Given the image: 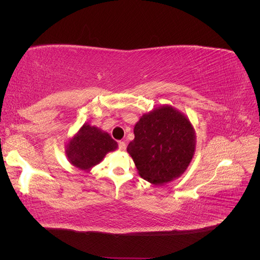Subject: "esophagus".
<instances>
[{"label":"esophagus","mask_w":260,"mask_h":260,"mask_svg":"<svg viewBox=\"0 0 260 260\" xmlns=\"http://www.w3.org/2000/svg\"><path fill=\"white\" fill-rule=\"evenodd\" d=\"M118 148H119V151H124L125 143L123 142V141H119V142H118Z\"/></svg>","instance_id":"obj_1"}]
</instances>
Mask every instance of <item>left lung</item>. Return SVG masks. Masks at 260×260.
<instances>
[{
	"label": "left lung",
	"mask_w": 260,
	"mask_h": 260,
	"mask_svg": "<svg viewBox=\"0 0 260 260\" xmlns=\"http://www.w3.org/2000/svg\"><path fill=\"white\" fill-rule=\"evenodd\" d=\"M195 144L190 120L176 108L164 105L140 118L127 152L141 177L153 184H164L186 170Z\"/></svg>",
	"instance_id": "left-lung-1"
}]
</instances>
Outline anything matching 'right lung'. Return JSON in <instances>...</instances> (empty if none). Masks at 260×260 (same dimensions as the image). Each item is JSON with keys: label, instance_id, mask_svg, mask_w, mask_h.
<instances>
[{"label": "right lung", "instance_id": "obj_1", "mask_svg": "<svg viewBox=\"0 0 260 260\" xmlns=\"http://www.w3.org/2000/svg\"><path fill=\"white\" fill-rule=\"evenodd\" d=\"M118 144L107 132L84 123L66 146V155L73 166L81 170H90L100 164L108 152Z\"/></svg>", "mask_w": 260, "mask_h": 260}]
</instances>
